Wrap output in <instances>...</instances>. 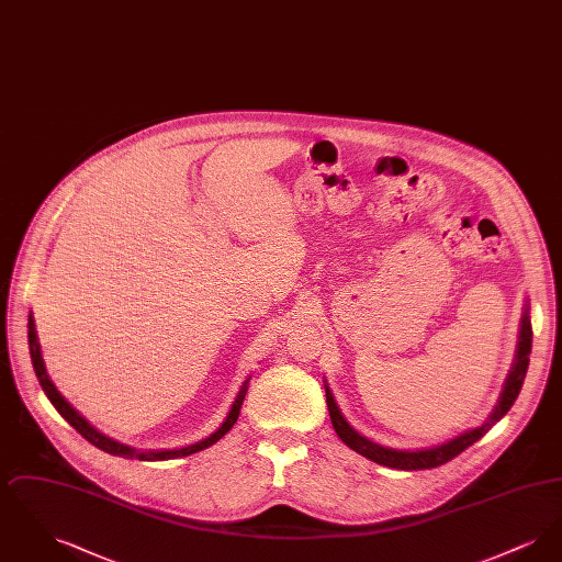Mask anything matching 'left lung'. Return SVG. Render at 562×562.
<instances>
[{"instance_id": "obj_1", "label": "left lung", "mask_w": 562, "mask_h": 562, "mask_svg": "<svg viewBox=\"0 0 562 562\" xmlns=\"http://www.w3.org/2000/svg\"><path fill=\"white\" fill-rule=\"evenodd\" d=\"M531 341H533V328L529 321V303L525 305V314L520 321V335H518V346H516V358L512 364V371L508 379L504 383V392L499 396V402L495 404L493 413L486 417V422L479 428L468 429L459 436L451 438L449 442H442L438 447H429V449H419V451H396V449H387L381 445H374L369 438L360 436L356 429L349 426L346 417L341 415L337 402L333 398L330 390L326 387V404H328V413H330V422L333 428L337 431V436L348 445L349 449H353L356 453L371 459L374 463L387 465V468H396V470H429V468H438L447 461H451L453 457L465 451L468 447H472L476 440H481L482 436L493 428L506 413L514 401L520 394L525 374L529 369V353H531Z\"/></svg>"}]
</instances>
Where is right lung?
<instances>
[{
  "label": "right lung",
  "instance_id": "right-lung-1",
  "mask_svg": "<svg viewBox=\"0 0 562 562\" xmlns=\"http://www.w3.org/2000/svg\"><path fill=\"white\" fill-rule=\"evenodd\" d=\"M29 351H31L33 369H35L37 379H40L42 390L46 392L48 401L53 402L54 408L60 413V417H63L71 428L78 429L88 442H92L97 449H101V451H105V453L126 457V459H140V461H164V459L188 457V454L204 451V449H209L211 445H214L216 440H221L229 429L234 428V424L238 422L241 402H244V396H246L248 379H250V376H248V379L244 381V385H241V390L238 392L236 401L232 404V411L227 413V417H225V422L221 424V428L213 431L209 438H204V440H200V442H193V445H188V447H183V449H166V451H136L133 447H126V445H122V442H117V440L109 438L105 434H101L99 429L92 428V426L81 417L80 413H78L69 402L65 401V398L58 394V390L54 387L53 381H50V379H48V374H46V367H44L42 351H40V344H37V333H35V322H33V316H29Z\"/></svg>",
  "mask_w": 562,
  "mask_h": 562
}]
</instances>
